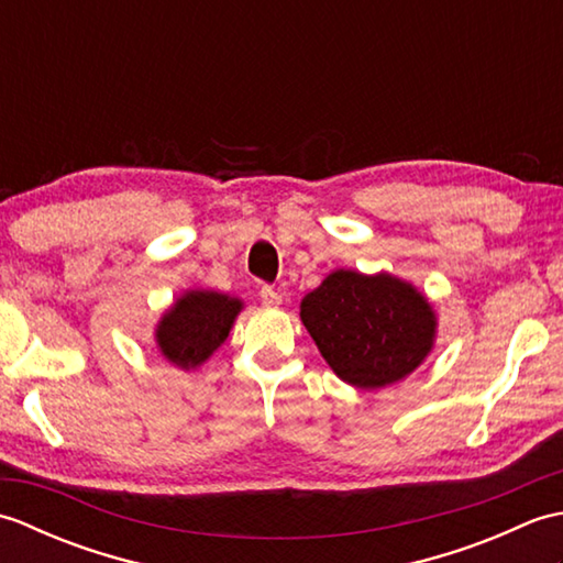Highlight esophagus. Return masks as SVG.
I'll return each mask as SVG.
<instances>
[{
	"label": "esophagus",
	"mask_w": 563,
	"mask_h": 563,
	"mask_svg": "<svg viewBox=\"0 0 563 563\" xmlns=\"http://www.w3.org/2000/svg\"><path fill=\"white\" fill-rule=\"evenodd\" d=\"M261 302L266 305V307H278L283 302V295L275 290V288H271V285H263V288H261Z\"/></svg>",
	"instance_id": "esophagus-1"
}]
</instances>
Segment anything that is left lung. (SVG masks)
I'll use <instances>...</instances> for the list:
<instances>
[{
	"label": "left lung",
	"mask_w": 563,
	"mask_h": 563,
	"mask_svg": "<svg viewBox=\"0 0 563 563\" xmlns=\"http://www.w3.org/2000/svg\"><path fill=\"white\" fill-rule=\"evenodd\" d=\"M300 319L336 377L365 391L416 373L438 336L428 297L387 271H331L305 295Z\"/></svg>",
	"instance_id": "left-lung-1"
}]
</instances>
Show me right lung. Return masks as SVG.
<instances>
[{"instance_id":"right-lung-1","label":"right lung","mask_w":563,"mask_h":563,"mask_svg":"<svg viewBox=\"0 0 563 563\" xmlns=\"http://www.w3.org/2000/svg\"><path fill=\"white\" fill-rule=\"evenodd\" d=\"M244 302L218 290H186L176 297L154 329L164 361L181 369H198L230 336Z\"/></svg>"}]
</instances>
